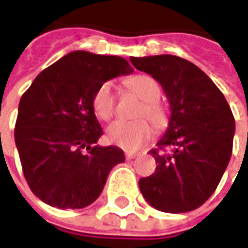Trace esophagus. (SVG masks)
Instances as JSON below:
<instances>
[{"mask_svg": "<svg viewBox=\"0 0 248 248\" xmlns=\"http://www.w3.org/2000/svg\"><path fill=\"white\" fill-rule=\"evenodd\" d=\"M136 156H137V153H136V152H126V153H124V157H126L127 160L134 159Z\"/></svg>", "mask_w": 248, "mask_h": 248, "instance_id": "obj_1", "label": "esophagus"}]
</instances>
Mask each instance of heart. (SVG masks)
<instances>
[{
	"label": "heart",
	"mask_w": 248,
	"mask_h": 248,
	"mask_svg": "<svg viewBox=\"0 0 248 248\" xmlns=\"http://www.w3.org/2000/svg\"><path fill=\"white\" fill-rule=\"evenodd\" d=\"M126 87L134 96L142 100L138 108L137 117L146 118L156 129H164L168 124L167 110L157 100L161 95V89L157 81L151 76L138 75L127 80ZM92 107L96 117L102 121H108L115 112V96L112 92L111 82H103L96 89ZM152 136V126L145 119L134 122L115 121L107 127V140L111 144L124 148L126 151H136L145 144Z\"/></svg>",
	"instance_id": "b5f03b06"
}]
</instances>
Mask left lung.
Segmentation results:
<instances>
[{
    "label": "left lung",
    "mask_w": 248,
    "mask_h": 248,
    "mask_svg": "<svg viewBox=\"0 0 248 248\" xmlns=\"http://www.w3.org/2000/svg\"><path fill=\"white\" fill-rule=\"evenodd\" d=\"M130 62L160 82L171 107L159 149L149 152L157 167L140 179V190L161 212L194 210L215 193L230 163L235 134L230 104L200 67L181 57H131Z\"/></svg>",
    "instance_id": "left-lung-1"
}]
</instances>
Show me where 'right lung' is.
Returning <instances> with one entry per match:
<instances>
[{
  "label": "right lung",
  "instance_id": "add662e5",
  "mask_svg": "<svg viewBox=\"0 0 248 248\" xmlns=\"http://www.w3.org/2000/svg\"><path fill=\"white\" fill-rule=\"evenodd\" d=\"M131 72L122 57L72 51L40 72L21 96L15 141L25 181L47 205L88 206L112 167L124 161L117 146L95 145L103 130L92 100L103 82Z\"/></svg>",
  "mask_w": 248,
  "mask_h": 248
}]
</instances>
